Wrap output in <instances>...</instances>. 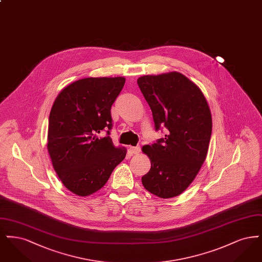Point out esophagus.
Returning a JSON list of instances; mask_svg holds the SVG:
<instances>
[{"label": "esophagus", "instance_id": "1", "mask_svg": "<svg viewBox=\"0 0 262 262\" xmlns=\"http://www.w3.org/2000/svg\"><path fill=\"white\" fill-rule=\"evenodd\" d=\"M129 151L133 154H138L140 152V147L139 146H129Z\"/></svg>", "mask_w": 262, "mask_h": 262}]
</instances>
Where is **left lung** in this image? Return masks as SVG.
Returning <instances> with one entry per match:
<instances>
[{"label": "left lung", "mask_w": 262, "mask_h": 262, "mask_svg": "<svg viewBox=\"0 0 262 262\" xmlns=\"http://www.w3.org/2000/svg\"><path fill=\"white\" fill-rule=\"evenodd\" d=\"M137 84L152 111L155 129H168L164 138L142 147L151 168L141 182L152 194L172 199L187 189L205 161L211 112L200 88L181 73L143 75Z\"/></svg>", "instance_id": "8db88e82"}]
</instances>
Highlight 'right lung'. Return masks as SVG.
Listing matches in <instances>:
<instances>
[{
    "label": "right lung",
    "instance_id": "obj_1",
    "mask_svg": "<svg viewBox=\"0 0 262 262\" xmlns=\"http://www.w3.org/2000/svg\"><path fill=\"white\" fill-rule=\"evenodd\" d=\"M125 78L86 77L69 84L51 109L47 149L62 185L78 196L104 187L113 170L125 159V147H116L109 137L111 107ZM108 129L107 136L98 134Z\"/></svg>",
    "mask_w": 262,
    "mask_h": 262
}]
</instances>
